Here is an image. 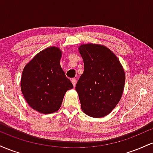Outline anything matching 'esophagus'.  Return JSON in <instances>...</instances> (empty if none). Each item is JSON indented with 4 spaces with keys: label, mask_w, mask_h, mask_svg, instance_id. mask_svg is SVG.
<instances>
[{
    "label": "esophagus",
    "mask_w": 153,
    "mask_h": 153,
    "mask_svg": "<svg viewBox=\"0 0 153 153\" xmlns=\"http://www.w3.org/2000/svg\"><path fill=\"white\" fill-rule=\"evenodd\" d=\"M71 82L73 83V86H75V84H76V78H72L71 79Z\"/></svg>",
    "instance_id": "1"
}]
</instances>
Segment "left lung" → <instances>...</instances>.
Wrapping results in <instances>:
<instances>
[{"mask_svg":"<svg viewBox=\"0 0 153 153\" xmlns=\"http://www.w3.org/2000/svg\"><path fill=\"white\" fill-rule=\"evenodd\" d=\"M84 71L76 84L82 111L95 118L110 113L121 99L125 73L120 62L107 47L95 44L79 47Z\"/></svg>","mask_w":153,"mask_h":153,"instance_id":"8db88e82","label":"left lung"}]
</instances>
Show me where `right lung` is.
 <instances>
[{
    "label": "right lung",
    "mask_w": 153,
    "mask_h": 153,
    "mask_svg": "<svg viewBox=\"0 0 153 153\" xmlns=\"http://www.w3.org/2000/svg\"><path fill=\"white\" fill-rule=\"evenodd\" d=\"M60 50L49 47L38 53L24 68L21 88L33 109L51 114L60 108L66 91L73 88L60 66Z\"/></svg>",
    "instance_id": "add662e5"
}]
</instances>
